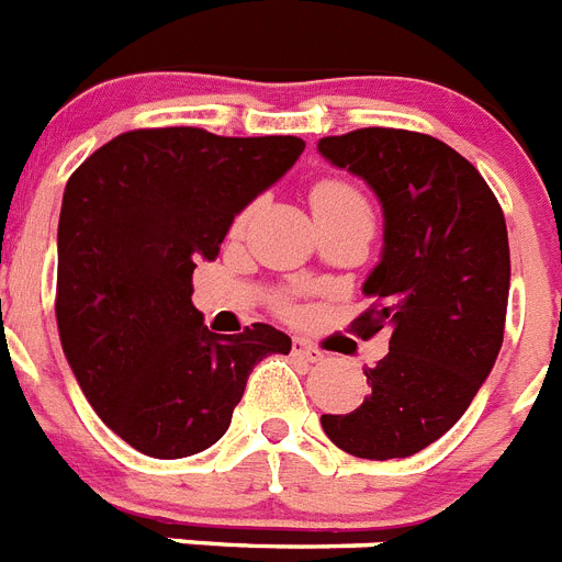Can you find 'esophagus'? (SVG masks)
Instances as JSON below:
<instances>
[{
    "label": "esophagus",
    "instance_id": "1",
    "mask_svg": "<svg viewBox=\"0 0 562 562\" xmlns=\"http://www.w3.org/2000/svg\"><path fill=\"white\" fill-rule=\"evenodd\" d=\"M292 355H295V358H304L306 363H321V361H324V352H321V349L315 347V344H310V340H304V338L292 340Z\"/></svg>",
    "mask_w": 562,
    "mask_h": 562
}]
</instances>
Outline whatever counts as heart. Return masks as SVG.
I'll return each mask as SVG.
<instances>
[{"label":"heart","mask_w":562,"mask_h":562,"mask_svg":"<svg viewBox=\"0 0 562 562\" xmlns=\"http://www.w3.org/2000/svg\"><path fill=\"white\" fill-rule=\"evenodd\" d=\"M310 201H313L315 215L324 213H338V210H349V207H367V199L355 184L344 179H321L318 184H313L310 190ZM276 306L281 313H290L292 304L286 295H278Z\"/></svg>","instance_id":"b5f03b06"}]
</instances>
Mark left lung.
I'll list each match as a JSON object with an SVG mask.
<instances>
[{
  "instance_id": "left-lung-1",
  "label": "left lung",
  "mask_w": 562,
  "mask_h": 562,
  "mask_svg": "<svg viewBox=\"0 0 562 562\" xmlns=\"http://www.w3.org/2000/svg\"><path fill=\"white\" fill-rule=\"evenodd\" d=\"M321 156L361 176L383 204V256L352 321L358 338L390 329L363 404L324 415L338 449L409 458L446 435L495 367L509 304V235L492 187L440 138L395 127L327 136Z\"/></svg>"
}]
</instances>
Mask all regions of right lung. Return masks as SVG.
I'll return each instance as SVG.
<instances>
[{
    "label": "right lung",
    "instance_id": "right-lung-1",
    "mask_svg": "<svg viewBox=\"0 0 562 562\" xmlns=\"http://www.w3.org/2000/svg\"><path fill=\"white\" fill-rule=\"evenodd\" d=\"M304 153L295 136L142 127L67 179L56 324L95 415L150 458H190L227 431L247 378L290 335H215L193 306L195 261L218 256L235 213Z\"/></svg>",
    "mask_w": 562,
    "mask_h": 562
}]
</instances>
